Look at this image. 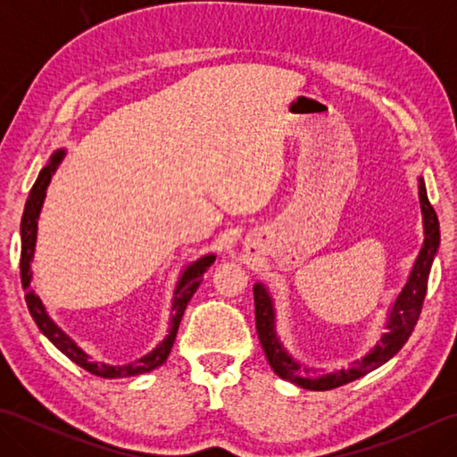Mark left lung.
Returning a JSON list of instances; mask_svg holds the SVG:
<instances>
[{"label": "left lung", "instance_id": "1", "mask_svg": "<svg viewBox=\"0 0 457 457\" xmlns=\"http://www.w3.org/2000/svg\"><path fill=\"white\" fill-rule=\"evenodd\" d=\"M419 200L424 229L422 247L414 259L411 273L406 277V283L403 285L399 295L395 296L389 306L381 336H378L377 342L369 347L361 357L353 359L349 367H339L334 369V371H324L322 369V371H320L316 367L300 363L285 347L283 339H280L277 332V310L273 295L269 293L267 285L261 283V280L253 285L257 336L269 365L273 367V371L280 378L300 386V389L329 391L336 389V386L357 381V378L375 371V369L385 365L389 359H393L401 352V347L412 334L416 320L420 316L426 287H428V275L440 247L438 216H436L434 208L430 206L422 177H419Z\"/></svg>", "mask_w": 457, "mask_h": 457}]
</instances>
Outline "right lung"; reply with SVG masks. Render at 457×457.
<instances>
[{"label": "right lung", "mask_w": 457, "mask_h": 457, "mask_svg": "<svg viewBox=\"0 0 457 457\" xmlns=\"http://www.w3.org/2000/svg\"><path fill=\"white\" fill-rule=\"evenodd\" d=\"M66 157V149H56L51 157H48L46 164L38 172V177L33 184L31 192H29V198L25 202V210H23V218H21V285L25 290V300H27V308L31 312L35 324L41 329L43 336L48 337L58 352H62L68 359H72L76 365H80L86 371H90L92 375H98L104 378H125V377H137L151 373L153 369L161 367L170 353V349L174 345V339H177L179 334V326L184 310H187V304L190 303V298L196 293L202 277L206 270L213 265L216 261V253H206L200 255L198 259L190 261V263L182 269V273L179 275L177 285H174L172 290V298H170V314H169V329L167 336H164L161 342L154 345L151 352L145 355L137 357L135 361L123 363V365H110V363H98L84 352V349L74 342V339L68 336L64 329L58 326L53 316L48 314L46 306L43 304L41 296L37 295V290L33 288V259H35V247H37V229H38V216H41L43 204L46 198V188L51 184L53 174L56 172L58 164H61Z\"/></svg>", "instance_id": "obj_1"}]
</instances>
